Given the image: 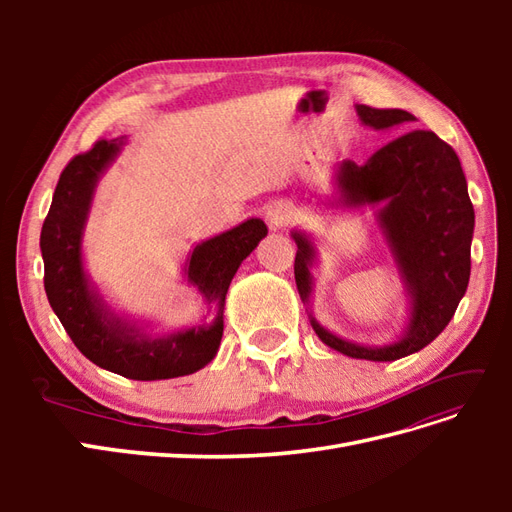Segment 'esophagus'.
<instances>
[{"mask_svg": "<svg viewBox=\"0 0 512 512\" xmlns=\"http://www.w3.org/2000/svg\"><path fill=\"white\" fill-rule=\"evenodd\" d=\"M265 218H267V224L273 230H277V228H286L288 224H292L294 218H297V213H294L292 203H286V200H275V203H271L267 207Z\"/></svg>", "mask_w": 512, "mask_h": 512, "instance_id": "esophagus-1", "label": "esophagus"}]
</instances>
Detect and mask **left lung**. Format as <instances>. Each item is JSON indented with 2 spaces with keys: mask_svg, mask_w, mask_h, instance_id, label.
I'll use <instances>...</instances> for the list:
<instances>
[{
  "mask_svg": "<svg viewBox=\"0 0 512 512\" xmlns=\"http://www.w3.org/2000/svg\"><path fill=\"white\" fill-rule=\"evenodd\" d=\"M356 113L374 130L416 121L401 108L359 104ZM335 179L346 205H384L378 222L412 297V316L406 335L380 348L346 342L314 318L312 327L324 344L352 359H404L423 350L446 329L466 294L474 232L466 175L451 145L431 130H410L378 149L365 164L344 160ZM292 239L297 243L294 280L307 303L312 292L309 265L316 256L314 245L303 232H292Z\"/></svg>",
  "mask_w": 512,
  "mask_h": 512,
  "instance_id": "obj_1",
  "label": "left lung"
}]
</instances>
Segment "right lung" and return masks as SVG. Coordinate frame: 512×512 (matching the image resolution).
Returning <instances> with one entry per match:
<instances>
[{
	"label": "right lung",
	"instance_id": "add662e5",
	"mask_svg": "<svg viewBox=\"0 0 512 512\" xmlns=\"http://www.w3.org/2000/svg\"><path fill=\"white\" fill-rule=\"evenodd\" d=\"M123 145V138L98 141L61 170L49 215L42 224L40 250L44 290L66 333L91 363L130 380H168L205 367L220 348L224 301L241 262L254 252L267 226L247 220L194 247L188 280L215 305L211 324L168 337H147L113 316L89 288L83 271L81 239L96 183Z\"/></svg>",
	"mask_w": 512,
	"mask_h": 512
}]
</instances>
